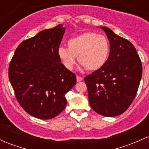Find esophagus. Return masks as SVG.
<instances>
[{"label": "esophagus", "instance_id": "obj_1", "mask_svg": "<svg viewBox=\"0 0 149 149\" xmlns=\"http://www.w3.org/2000/svg\"><path fill=\"white\" fill-rule=\"evenodd\" d=\"M82 80H83V78H82L81 76H76V80H77V82L81 81Z\"/></svg>", "mask_w": 149, "mask_h": 149}]
</instances>
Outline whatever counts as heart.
Wrapping results in <instances>:
<instances>
[{
    "mask_svg": "<svg viewBox=\"0 0 149 149\" xmlns=\"http://www.w3.org/2000/svg\"><path fill=\"white\" fill-rule=\"evenodd\" d=\"M67 47H60L57 53L66 69H73L76 57L88 71L100 69L107 62L110 52V43L105 36L87 31L69 39Z\"/></svg>",
    "mask_w": 149,
    "mask_h": 149,
    "instance_id": "b5f03b06",
    "label": "heart"
}]
</instances>
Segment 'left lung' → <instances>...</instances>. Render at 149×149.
I'll return each instance as SVG.
<instances>
[{
  "mask_svg": "<svg viewBox=\"0 0 149 149\" xmlns=\"http://www.w3.org/2000/svg\"><path fill=\"white\" fill-rule=\"evenodd\" d=\"M110 42L109 59L102 68L85 78L90 107L107 117L123 113L134 100L142 75V64L131 42L101 26Z\"/></svg>",
  "mask_w": 149,
  "mask_h": 149,
  "instance_id": "1",
  "label": "left lung"
}]
</instances>
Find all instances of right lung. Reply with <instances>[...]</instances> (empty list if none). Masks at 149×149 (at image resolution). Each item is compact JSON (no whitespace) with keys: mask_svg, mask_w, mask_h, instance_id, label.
Listing matches in <instances>:
<instances>
[{"mask_svg":"<svg viewBox=\"0 0 149 149\" xmlns=\"http://www.w3.org/2000/svg\"><path fill=\"white\" fill-rule=\"evenodd\" d=\"M64 32L62 24L41 31L22 41L10 61L8 76L17 100L37 118L59 115L66 106L65 95L76 83L58 56Z\"/></svg>","mask_w":149,"mask_h":149,"instance_id":"obj_1","label":"right lung"}]
</instances>
